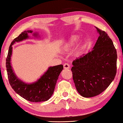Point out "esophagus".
<instances>
[{
  "instance_id": "1",
  "label": "esophagus",
  "mask_w": 123,
  "mask_h": 123,
  "mask_svg": "<svg viewBox=\"0 0 123 123\" xmlns=\"http://www.w3.org/2000/svg\"><path fill=\"white\" fill-rule=\"evenodd\" d=\"M63 67H64V69H69L70 68V65L68 63H65V64L63 65Z\"/></svg>"
}]
</instances>
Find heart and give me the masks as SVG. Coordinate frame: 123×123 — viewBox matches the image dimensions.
I'll list each match as a JSON object with an SVG mask.
<instances>
[{
    "label": "heart",
    "mask_w": 123,
    "mask_h": 123,
    "mask_svg": "<svg viewBox=\"0 0 123 123\" xmlns=\"http://www.w3.org/2000/svg\"><path fill=\"white\" fill-rule=\"evenodd\" d=\"M79 40V36L78 35H73L68 38L66 43L62 46V49L63 52H68L72 50L76 46V44L78 42ZM85 46L82 45L78 49V50L76 51V55H80L83 52V49H84Z\"/></svg>",
    "instance_id": "heart-1"
}]
</instances>
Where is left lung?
Returning <instances> with one entry per match:
<instances>
[{"instance_id":"left-lung-1","label":"left lung","mask_w":123,"mask_h":123,"mask_svg":"<svg viewBox=\"0 0 123 123\" xmlns=\"http://www.w3.org/2000/svg\"><path fill=\"white\" fill-rule=\"evenodd\" d=\"M99 36L93 50L74 60V82L83 97L98 96L113 81L117 71V52L105 31L96 27Z\"/></svg>"}]
</instances>
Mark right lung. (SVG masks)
Instances as JSON below:
<instances>
[{
    "label": "right lung",
    "instance_id": "right-lung-1",
    "mask_svg": "<svg viewBox=\"0 0 123 123\" xmlns=\"http://www.w3.org/2000/svg\"><path fill=\"white\" fill-rule=\"evenodd\" d=\"M32 30L23 31L18 37L14 39L9 47L6 58V68L10 84L12 89L20 96L30 102H38L46 101L50 98L54 92L55 88L60 73L63 69L62 64L48 68V70L38 79L32 83H26L15 75L11 65V56L12 55V45L16 42H20L29 38V33ZM33 36L37 37L38 34L34 33Z\"/></svg>",
    "mask_w": 123,
    "mask_h": 123
}]
</instances>
